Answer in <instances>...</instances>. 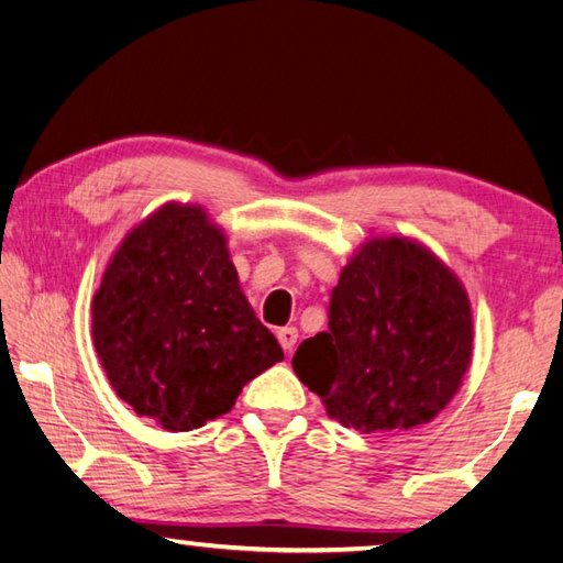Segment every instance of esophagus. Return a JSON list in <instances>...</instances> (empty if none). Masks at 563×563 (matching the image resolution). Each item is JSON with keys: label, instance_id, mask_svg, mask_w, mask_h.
I'll return each mask as SVG.
<instances>
[{"label": "esophagus", "instance_id": "34e87169", "mask_svg": "<svg viewBox=\"0 0 563 563\" xmlns=\"http://www.w3.org/2000/svg\"><path fill=\"white\" fill-rule=\"evenodd\" d=\"M278 342L285 352H292V346L298 344V330L295 327H283V330H278Z\"/></svg>", "mask_w": 563, "mask_h": 563}]
</instances>
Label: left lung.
Returning a JSON list of instances; mask_svg holds the SVG:
<instances>
[{
	"mask_svg": "<svg viewBox=\"0 0 563 563\" xmlns=\"http://www.w3.org/2000/svg\"><path fill=\"white\" fill-rule=\"evenodd\" d=\"M473 356V312L455 273L401 236L372 239L344 265L327 332L292 356L327 413L360 433L428 423L457 394Z\"/></svg>",
	"mask_w": 563,
	"mask_h": 563,
	"instance_id": "8db88e82",
	"label": "left lung"
}]
</instances>
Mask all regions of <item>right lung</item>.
I'll list each match as a JSON object with an SVG mask.
<instances>
[{
    "mask_svg": "<svg viewBox=\"0 0 563 563\" xmlns=\"http://www.w3.org/2000/svg\"><path fill=\"white\" fill-rule=\"evenodd\" d=\"M93 344L122 401L172 433L229 413L243 386L283 362L227 236L201 207L177 201L112 255L93 298Z\"/></svg>",
    "mask_w": 563,
    "mask_h": 563,
    "instance_id": "1",
    "label": "right lung"
}]
</instances>
